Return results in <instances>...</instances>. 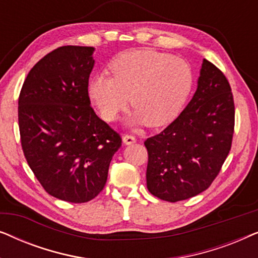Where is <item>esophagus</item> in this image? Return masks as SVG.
<instances>
[{"mask_svg":"<svg viewBox=\"0 0 258 258\" xmlns=\"http://www.w3.org/2000/svg\"><path fill=\"white\" fill-rule=\"evenodd\" d=\"M122 141H123V143L125 144V146H130V144L136 142V139L133 135H124L122 137Z\"/></svg>","mask_w":258,"mask_h":258,"instance_id":"esophagus-1","label":"esophagus"}]
</instances>
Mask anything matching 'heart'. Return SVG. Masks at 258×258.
Here are the masks:
<instances>
[{"label":"heart","mask_w":258,"mask_h":258,"mask_svg":"<svg viewBox=\"0 0 258 258\" xmlns=\"http://www.w3.org/2000/svg\"><path fill=\"white\" fill-rule=\"evenodd\" d=\"M112 77L96 74L91 77L89 97L102 117L115 121L130 103L134 109L126 124L147 122L158 126L177 115L192 83L191 69L184 59L154 50L122 54L112 62Z\"/></svg>","instance_id":"heart-1"}]
</instances>
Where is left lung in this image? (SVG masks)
Segmentation results:
<instances>
[{
	"mask_svg": "<svg viewBox=\"0 0 258 258\" xmlns=\"http://www.w3.org/2000/svg\"><path fill=\"white\" fill-rule=\"evenodd\" d=\"M235 105L228 80L203 59L195 94L178 117L148 139L147 188L168 202L209 188L231 148Z\"/></svg>",
	"mask_w": 258,
	"mask_h": 258,
	"instance_id": "left-lung-1",
	"label": "left lung"
}]
</instances>
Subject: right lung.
Here are the masks:
<instances>
[{
    "label": "right lung",
    "instance_id": "right-lung-1",
    "mask_svg": "<svg viewBox=\"0 0 258 258\" xmlns=\"http://www.w3.org/2000/svg\"><path fill=\"white\" fill-rule=\"evenodd\" d=\"M94 51L64 45L49 52L31 68L19 98L28 164L49 195L70 203L88 202L102 191L122 143L90 107Z\"/></svg>",
    "mask_w": 258,
    "mask_h": 258
}]
</instances>
